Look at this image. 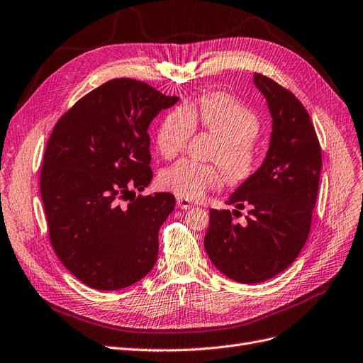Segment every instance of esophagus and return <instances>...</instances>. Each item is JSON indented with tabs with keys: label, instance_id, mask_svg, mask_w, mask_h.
<instances>
[{
	"label": "esophagus",
	"instance_id": "34e87169",
	"mask_svg": "<svg viewBox=\"0 0 363 363\" xmlns=\"http://www.w3.org/2000/svg\"><path fill=\"white\" fill-rule=\"evenodd\" d=\"M177 206H178L179 209H190V208L194 206V204H193L190 200L182 199V197H177Z\"/></svg>",
	"mask_w": 363,
	"mask_h": 363
}]
</instances>
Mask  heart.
Wrapping results in <instances>:
<instances>
[{"label":"heart","mask_w":363,"mask_h":363,"mask_svg":"<svg viewBox=\"0 0 363 363\" xmlns=\"http://www.w3.org/2000/svg\"><path fill=\"white\" fill-rule=\"evenodd\" d=\"M218 139L209 159L215 163L181 160L166 167L159 184L166 191L186 200H199L228 184L240 185L255 175L261 154L255 139L261 124L258 116L227 93H211L190 105H179L164 116L157 130V148L166 159L182 152L196 128Z\"/></svg>","instance_id":"heart-1"}]
</instances>
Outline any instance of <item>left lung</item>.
Masks as SVG:
<instances>
[{
  "mask_svg": "<svg viewBox=\"0 0 363 363\" xmlns=\"http://www.w3.org/2000/svg\"><path fill=\"white\" fill-rule=\"evenodd\" d=\"M273 117L262 166L227 200L235 211L211 209L204 247L216 269L240 283H261L285 272L308 238L322 152L304 105L270 77L254 74ZM247 207V223L232 219Z\"/></svg>",
  "mask_w": 363,
  "mask_h": 363,
  "instance_id": "left-lung-1",
  "label": "left lung"
}]
</instances>
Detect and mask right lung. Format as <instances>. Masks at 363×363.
<instances>
[{
  "label": "right lung",
  "instance_id": "add662e5",
  "mask_svg": "<svg viewBox=\"0 0 363 363\" xmlns=\"http://www.w3.org/2000/svg\"><path fill=\"white\" fill-rule=\"evenodd\" d=\"M177 96L133 78H114L78 99L55 124L40 190L53 250L84 285L130 286L159 255V230L175 208L152 179L148 125Z\"/></svg>",
  "mask_w": 363,
  "mask_h": 363
}]
</instances>
